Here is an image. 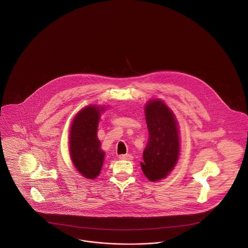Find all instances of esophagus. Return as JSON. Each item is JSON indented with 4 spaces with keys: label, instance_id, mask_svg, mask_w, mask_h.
I'll return each mask as SVG.
<instances>
[{
    "label": "esophagus",
    "instance_id": "34e87169",
    "mask_svg": "<svg viewBox=\"0 0 248 248\" xmlns=\"http://www.w3.org/2000/svg\"><path fill=\"white\" fill-rule=\"evenodd\" d=\"M119 158L121 160H131L133 157L131 154H121V155H119Z\"/></svg>",
    "mask_w": 248,
    "mask_h": 248
}]
</instances>
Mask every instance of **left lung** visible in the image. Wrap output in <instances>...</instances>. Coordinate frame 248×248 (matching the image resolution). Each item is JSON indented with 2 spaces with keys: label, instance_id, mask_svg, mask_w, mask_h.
Returning a JSON list of instances; mask_svg holds the SVG:
<instances>
[{
  "label": "left lung",
  "instance_id": "left-lung-1",
  "mask_svg": "<svg viewBox=\"0 0 248 248\" xmlns=\"http://www.w3.org/2000/svg\"><path fill=\"white\" fill-rule=\"evenodd\" d=\"M149 139L140 163L145 176L152 181L162 179L177 164L179 140L176 118L160 100H152L145 108Z\"/></svg>",
  "mask_w": 248,
  "mask_h": 248
}]
</instances>
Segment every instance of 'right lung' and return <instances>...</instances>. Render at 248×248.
Returning <instances> with one entry per match:
<instances>
[{
  "instance_id": "obj_1",
  "label": "right lung",
  "mask_w": 248,
  "mask_h": 248,
  "mask_svg": "<svg viewBox=\"0 0 248 248\" xmlns=\"http://www.w3.org/2000/svg\"><path fill=\"white\" fill-rule=\"evenodd\" d=\"M99 115L98 107H86L74 117L71 127V160L76 169L89 179L99 175L105 154L96 136Z\"/></svg>"
}]
</instances>
